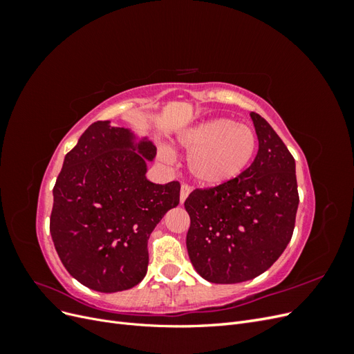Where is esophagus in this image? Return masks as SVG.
Instances as JSON below:
<instances>
[{
	"instance_id": "esophagus-1",
	"label": "esophagus",
	"mask_w": 354,
	"mask_h": 354,
	"mask_svg": "<svg viewBox=\"0 0 354 354\" xmlns=\"http://www.w3.org/2000/svg\"><path fill=\"white\" fill-rule=\"evenodd\" d=\"M189 194H190V186L189 185H181V187H180V202L181 203H183L187 199Z\"/></svg>"
}]
</instances>
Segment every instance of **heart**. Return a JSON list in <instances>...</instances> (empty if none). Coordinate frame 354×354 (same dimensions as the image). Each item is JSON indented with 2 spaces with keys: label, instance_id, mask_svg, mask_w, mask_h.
Instances as JSON below:
<instances>
[{
  "label": "heart",
  "instance_id": "1",
  "mask_svg": "<svg viewBox=\"0 0 354 354\" xmlns=\"http://www.w3.org/2000/svg\"><path fill=\"white\" fill-rule=\"evenodd\" d=\"M189 155V173L198 185L217 187L243 174L257 155L259 137L250 125L229 118H216L201 122L178 137ZM171 160L168 151L162 152Z\"/></svg>",
  "mask_w": 354,
  "mask_h": 354
}]
</instances>
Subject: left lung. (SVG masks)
Returning a JSON list of instances; mask_svg holds the SVG:
<instances>
[{"instance_id":"1","label":"left lung","mask_w":354,"mask_h":354,"mask_svg":"<svg viewBox=\"0 0 354 354\" xmlns=\"http://www.w3.org/2000/svg\"><path fill=\"white\" fill-rule=\"evenodd\" d=\"M259 152L226 185L195 189L185 201L195 270L212 283H239L264 273L292 238L298 208L295 160L281 137L251 112Z\"/></svg>"}]
</instances>
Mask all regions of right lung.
<instances>
[{"label":"right lung","instance_id":"obj_1","mask_svg":"<svg viewBox=\"0 0 354 354\" xmlns=\"http://www.w3.org/2000/svg\"><path fill=\"white\" fill-rule=\"evenodd\" d=\"M156 147L128 128L91 124L66 153L53 189L50 233L65 269L99 292L125 291L147 272V241L180 202V183L146 178Z\"/></svg>","mask_w":354,"mask_h":354}]
</instances>
